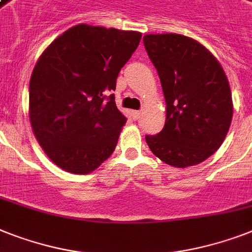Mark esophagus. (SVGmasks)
Returning a JSON list of instances; mask_svg holds the SVG:
<instances>
[{
    "mask_svg": "<svg viewBox=\"0 0 252 252\" xmlns=\"http://www.w3.org/2000/svg\"><path fill=\"white\" fill-rule=\"evenodd\" d=\"M140 114H141L140 111H137V110H133L132 118H133V119H138V118H140Z\"/></svg>",
    "mask_w": 252,
    "mask_h": 252,
    "instance_id": "obj_1",
    "label": "esophagus"
}]
</instances>
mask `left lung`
I'll return each instance as SVG.
<instances>
[{
  "label": "left lung",
  "instance_id": "8db88e82",
  "mask_svg": "<svg viewBox=\"0 0 252 252\" xmlns=\"http://www.w3.org/2000/svg\"><path fill=\"white\" fill-rule=\"evenodd\" d=\"M144 45L164 93L165 124L146 142L155 157L185 168L211 157L233 118L232 92L221 64L194 38L145 34Z\"/></svg>",
  "mask_w": 252,
  "mask_h": 252
}]
</instances>
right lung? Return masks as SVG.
<instances>
[{
    "label": "right lung",
    "instance_id": "add662e5",
    "mask_svg": "<svg viewBox=\"0 0 252 252\" xmlns=\"http://www.w3.org/2000/svg\"><path fill=\"white\" fill-rule=\"evenodd\" d=\"M140 40L136 31L77 24L41 54L30 80V120L59 168L91 173L114 153L126 118L107 93Z\"/></svg>",
    "mask_w": 252,
    "mask_h": 252
}]
</instances>
